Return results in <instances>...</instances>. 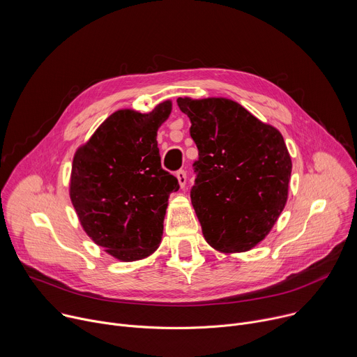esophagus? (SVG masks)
<instances>
[{"instance_id": "34e87169", "label": "esophagus", "mask_w": 357, "mask_h": 357, "mask_svg": "<svg viewBox=\"0 0 357 357\" xmlns=\"http://www.w3.org/2000/svg\"><path fill=\"white\" fill-rule=\"evenodd\" d=\"M176 179H178V183L181 188H183L186 185V172L185 171H178L176 172Z\"/></svg>"}]
</instances>
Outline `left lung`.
Listing matches in <instances>:
<instances>
[{"label": "left lung", "instance_id": "1", "mask_svg": "<svg viewBox=\"0 0 357 357\" xmlns=\"http://www.w3.org/2000/svg\"><path fill=\"white\" fill-rule=\"evenodd\" d=\"M199 160L192 205L205 240L233 254L271 231L288 199L292 162L281 132L226 97H179Z\"/></svg>", "mask_w": 357, "mask_h": 357}]
</instances>
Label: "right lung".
<instances>
[{
    "mask_svg": "<svg viewBox=\"0 0 357 357\" xmlns=\"http://www.w3.org/2000/svg\"><path fill=\"white\" fill-rule=\"evenodd\" d=\"M172 101L149 113L114 112L73 157L69 195L84 233L119 261L149 257L161 244L178 179L161 167L158 128Z\"/></svg>",
    "mask_w": 357,
    "mask_h": 357,
    "instance_id": "add662e5",
    "label": "right lung"
}]
</instances>
